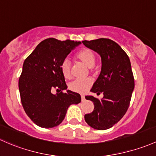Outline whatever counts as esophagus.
<instances>
[{"label": "esophagus", "instance_id": "34e87169", "mask_svg": "<svg viewBox=\"0 0 156 156\" xmlns=\"http://www.w3.org/2000/svg\"><path fill=\"white\" fill-rule=\"evenodd\" d=\"M81 100H82V102H83V101H86L85 96L83 95V94H82V95H81Z\"/></svg>", "mask_w": 156, "mask_h": 156}]
</instances>
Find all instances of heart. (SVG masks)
Returning a JSON list of instances; mask_svg holds the SVG:
<instances>
[{
	"label": "heart",
	"mask_w": 156,
	"mask_h": 156,
	"mask_svg": "<svg viewBox=\"0 0 156 156\" xmlns=\"http://www.w3.org/2000/svg\"><path fill=\"white\" fill-rule=\"evenodd\" d=\"M76 59L84 64L89 68H93L96 63V55L89 49H83L76 55ZM61 71L65 79L71 77V65L68 59H65L61 64ZM91 86L90 80H75L69 84L70 90L75 92H86Z\"/></svg>",
	"instance_id": "heart-1"
}]
</instances>
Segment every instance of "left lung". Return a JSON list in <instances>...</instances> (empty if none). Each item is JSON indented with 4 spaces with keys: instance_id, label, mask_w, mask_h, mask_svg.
<instances>
[{
    "instance_id": "obj_1",
    "label": "left lung",
    "mask_w": 156,
    "mask_h": 156,
    "mask_svg": "<svg viewBox=\"0 0 156 156\" xmlns=\"http://www.w3.org/2000/svg\"><path fill=\"white\" fill-rule=\"evenodd\" d=\"M83 43L100 55L101 70L91 91L102 93V100L91 95L86 100L94 103V110L85 115V121L97 130L113 127L123 117L131 101L134 80L128 55L119 44L107 38L84 41Z\"/></svg>"
}]
</instances>
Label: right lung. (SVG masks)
Masks as SVG:
<instances>
[{
  "label": "right lung",
  "instance_id": "obj_1",
  "mask_svg": "<svg viewBox=\"0 0 156 156\" xmlns=\"http://www.w3.org/2000/svg\"><path fill=\"white\" fill-rule=\"evenodd\" d=\"M81 42L48 38L41 42L25 60L19 80L22 107L28 116L45 128L62 122L68 107L81 101L80 94L70 90L52 94V90L67 89L61 64Z\"/></svg>",
  "mask_w": 156,
  "mask_h": 156
}]
</instances>
